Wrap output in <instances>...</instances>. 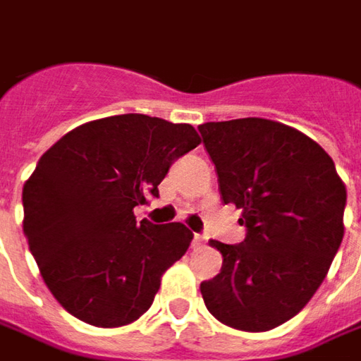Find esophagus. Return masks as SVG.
Wrapping results in <instances>:
<instances>
[{
	"label": "esophagus",
	"mask_w": 361,
	"mask_h": 361,
	"mask_svg": "<svg viewBox=\"0 0 361 361\" xmlns=\"http://www.w3.org/2000/svg\"><path fill=\"white\" fill-rule=\"evenodd\" d=\"M206 240H208V238H206V236H204V234H194V248H200V246H204V244H206Z\"/></svg>",
	"instance_id": "34e87169"
}]
</instances>
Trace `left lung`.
Segmentation results:
<instances>
[{
  "label": "left lung",
  "instance_id": "obj_1",
  "mask_svg": "<svg viewBox=\"0 0 361 361\" xmlns=\"http://www.w3.org/2000/svg\"><path fill=\"white\" fill-rule=\"evenodd\" d=\"M224 204L243 210L240 244L210 240L222 269L200 285L212 315L240 331L289 322L319 289L343 240L345 185L301 131L248 117L197 127Z\"/></svg>",
  "mask_w": 361,
  "mask_h": 361
}]
</instances>
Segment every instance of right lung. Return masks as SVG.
<instances>
[{"label":"right lung","instance_id":"obj_1","mask_svg":"<svg viewBox=\"0 0 361 361\" xmlns=\"http://www.w3.org/2000/svg\"><path fill=\"white\" fill-rule=\"evenodd\" d=\"M200 145L188 123L115 115L85 123L39 157L24 183V234L54 299L94 327L137 322L194 234L135 220L169 165Z\"/></svg>","mask_w":361,"mask_h":361}]
</instances>
